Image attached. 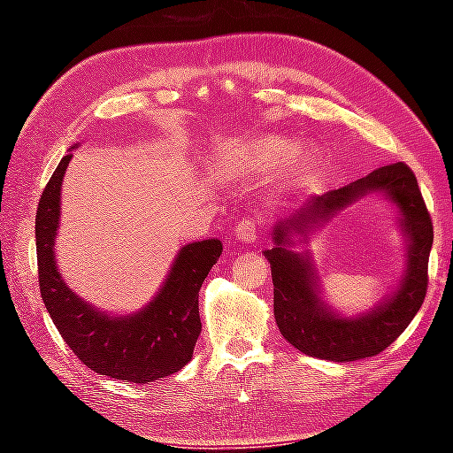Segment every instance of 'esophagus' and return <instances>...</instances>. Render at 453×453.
Returning a JSON list of instances; mask_svg holds the SVG:
<instances>
[{
    "label": "esophagus",
    "mask_w": 453,
    "mask_h": 453,
    "mask_svg": "<svg viewBox=\"0 0 453 453\" xmlns=\"http://www.w3.org/2000/svg\"><path fill=\"white\" fill-rule=\"evenodd\" d=\"M234 234H235V240L251 243V242H256V237L259 234V224L251 218L242 219V221H237V224H235Z\"/></svg>",
    "instance_id": "1"
}]
</instances>
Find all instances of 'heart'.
I'll use <instances>...</instances> for the list:
<instances>
[{
    "label": "heart",
    "instance_id": "1",
    "mask_svg": "<svg viewBox=\"0 0 453 453\" xmlns=\"http://www.w3.org/2000/svg\"><path fill=\"white\" fill-rule=\"evenodd\" d=\"M300 143L281 135H267L248 145H235L219 157L218 172L227 178L273 175L286 170L300 156Z\"/></svg>",
    "mask_w": 453,
    "mask_h": 453
}]
</instances>
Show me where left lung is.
Here are the masks:
<instances>
[{
    "mask_svg": "<svg viewBox=\"0 0 453 453\" xmlns=\"http://www.w3.org/2000/svg\"><path fill=\"white\" fill-rule=\"evenodd\" d=\"M386 195L403 216L409 240V265L401 286L388 300L357 319H342L320 300L307 255L289 250L293 235L304 234L367 193ZM273 248L264 256L272 265L273 316L291 346L329 362H356L378 356L416 318L427 291V259L434 226L418 180L403 162L381 165L365 178L311 197L294 216L273 227Z\"/></svg>",
    "mask_w": 453,
    "mask_h": 453,
    "instance_id": "8db88e82",
    "label": "left lung"
}]
</instances>
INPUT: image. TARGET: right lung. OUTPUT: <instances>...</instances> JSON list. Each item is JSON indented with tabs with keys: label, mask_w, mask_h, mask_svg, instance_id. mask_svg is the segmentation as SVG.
<instances>
[{
	"label": "right lung",
	"mask_w": 453,
	"mask_h": 453,
	"mask_svg": "<svg viewBox=\"0 0 453 453\" xmlns=\"http://www.w3.org/2000/svg\"><path fill=\"white\" fill-rule=\"evenodd\" d=\"M70 162L67 153L45 186L35 216L37 273L53 324L73 354L99 375L148 383L180 372L194 356L202 332L197 296L221 256V242L213 237L183 245L162 289L143 310L107 316L75 296L56 265L59 191Z\"/></svg>",
	"instance_id": "add662e5"
}]
</instances>
